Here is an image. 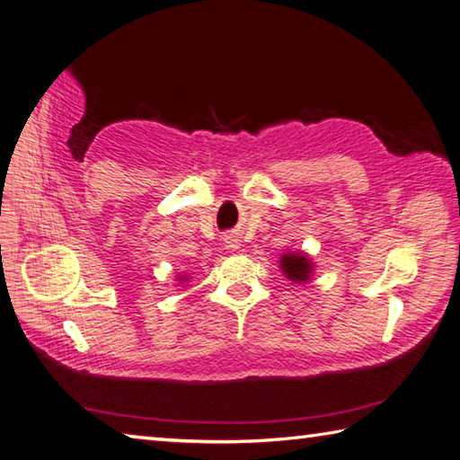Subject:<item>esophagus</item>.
<instances>
[{"label":"esophagus","instance_id":"esophagus-1","mask_svg":"<svg viewBox=\"0 0 460 460\" xmlns=\"http://www.w3.org/2000/svg\"><path fill=\"white\" fill-rule=\"evenodd\" d=\"M227 243H233V241H227ZM229 247H235V245H229Z\"/></svg>","mask_w":460,"mask_h":460}]
</instances>
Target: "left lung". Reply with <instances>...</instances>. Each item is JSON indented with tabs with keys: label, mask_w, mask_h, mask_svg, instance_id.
<instances>
[{
	"label": "left lung",
	"mask_w": 460,
	"mask_h": 460,
	"mask_svg": "<svg viewBox=\"0 0 460 460\" xmlns=\"http://www.w3.org/2000/svg\"><path fill=\"white\" fill-rule=\"evenodd\" d=\"M281 270L291 281H305L310 278L312 261L305 255H283Z\"/></svg>",
	"instance_id": "8db88e82"
}]
</instances>
